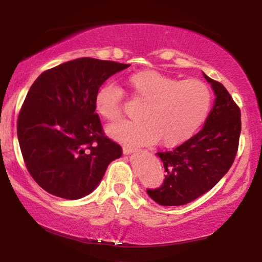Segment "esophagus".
I'll return each instance as SVG.
<instances>
[{
    "label": "esophagus",
    "instance_id": "esophagus-1",
    "mask_svg": "<svg viewBox=\"0 0 262 262\" xmlns=\"http://www.w3.org/2000/svg\"><path fill=\"white\" fill-rule=\"evenodd\" d=\"M136 149L131 148V146H124L123 148V152L124 154H131V152H135Z\"/></svg>",
    "mask_w": 262,
    "mask_h": 262
}]
</instances>
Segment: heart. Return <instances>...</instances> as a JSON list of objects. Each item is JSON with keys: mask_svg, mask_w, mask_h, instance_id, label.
<instances>
[{"mask_svg": "<svg viewBox=\"0 0 262 262\" xmlns=\"http://www.w3.org/2000/svg\"><path fill=\"white\" fill-rule=\"evenodd\" d=\"M135 99L144 102L139 121H121L107 127L111 138L136 146L152 144L161 138L166 146L191 139L209 116L212 93L200 80L181 81L157 70H142L127 77ZM124 92L105 84L95 96V108L103 119L114 123L123 116Z\"/></svg>", "mask_w": 262, "mask_h": 262, "instance_id": "heart-1", "label": "heart"}]
</instances>
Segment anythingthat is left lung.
I'll return each mask as SVG.
<instances>
[{"label":"left lung","mask_w":262,"mask_h":262,"mask_svg":"<svg viewBox=\"0 0 262 262\" xmlns=\"http://www.w3.org/2000/svg\"><path fill=\"white\" fill-rule=\"evenodd\" d=\"M204 76L212 85L216 102L205 126L171 151H160L163 184L148 188L150 198L163 206L185 205L210 191L234 163L241 134V111L221 82Z\"/></svg>","instance_id":"obj_1"}]
</instances>
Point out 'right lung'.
I'll return each instance as SVG.
<instances>
[{"instance_id": "right-lung-1", "label": "right lung", "mask_w": 262, "mask_h": 262, "mask_svg": "<svg viewBox=\"0 0 262 262\" xmlns=\"http://www.w3.org/2000/svg\"><path fill=\"white\" fill-rule=\"evenodd\" d=\"M127 67L83 57L44 71L31 85L17 117V139L27 170L46 192L80 199L121 156V146L103 132L95 96Z\"/></svg>"}]
</instances>
